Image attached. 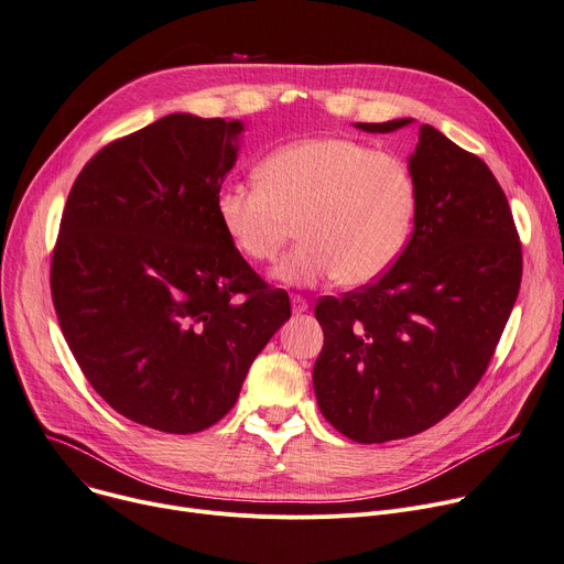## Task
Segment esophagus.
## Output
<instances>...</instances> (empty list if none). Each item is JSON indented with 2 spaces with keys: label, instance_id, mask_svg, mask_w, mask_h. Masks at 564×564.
<instances>
[{
  "label": "esophagus",
  "instance_id": "esophagus-1",
  "mask_svg": "<svg viewBox=\"0 0 564 564\" xmlns=\"http://www.w3.org/2000/svg\"><path fill=\"white\" fill-rule=\"evenodd\" d=\"M308 311V302H306V296H302V294H292V313H306Z\"/></svg>",
  "mask_w": 564,
  "mask_h": 564
}]
</instances>
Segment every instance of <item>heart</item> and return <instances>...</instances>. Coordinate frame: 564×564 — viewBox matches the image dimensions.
<instances>
[{
  "mask_svg": "<svg viewBox=\"0 0 564 564\" xmlns=\"http://www.w3.org/2000/svg\"><path fill=\"white\" fill-rule=\"evenodd\" d=\"M258 185L229 183L215 215L249 262H272L296 231L299 245L276 270L294 285L328 279L347 288L379 281L403 253L417 210L410 167L351 138H306L274 149L256 167Z\"/></svg>",
  "mask_w": 564,
  "mask_h": 564,
  "instance_id": "obj_1",
  "label": "heart"
}]
</instances>
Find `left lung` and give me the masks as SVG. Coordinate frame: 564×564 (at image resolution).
<instances>
[{
  "mask_svg": "<svg viewBox=\"0 0 564 564\" xmlns=\"http://www.w3.org/2000/svg\"><path fill=\"white\" fill-rule=\"evenodd\" d=\"M408 167L417 210L403 253L379 281L315 306L317 403L360 444L417 435L456 410L490 365L521 283L519 234L490 167L429 124Z\"/></svg>",
  "mask_w": 564,
  "mask_h": 564,
  "instance_id": "8db88e82",
  "label": "left lung"
}]
</instances>
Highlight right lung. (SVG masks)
Masks as SVG:
<instances>
[{"label": "right lung", "instance_id": "add662e5", "mask_svg": "<svg viewBox=\"0 0 564 564\" xmlns=\"http://www.w3.org/2000/svg\"><path fill=\"white\" fill-rule=\"evenodd\" d=\"M240 122L172 112L108 142L67 195L52 302L95 392L127 420L199 433L290 317V299L229 245L215 215Z\"/></svg>", "mask_w": 564, "mask_h": 564}]
</instances>
